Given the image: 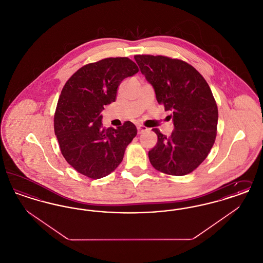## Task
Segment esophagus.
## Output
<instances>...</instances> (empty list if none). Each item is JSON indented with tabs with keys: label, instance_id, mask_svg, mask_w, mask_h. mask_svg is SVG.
Returning <instances> with one entry per match:
<instances>
[{
	"label": "esophagus",
	"instance_id": "34e87169",
	"mask_svg": "<svg viewBox=\"0 0 263 263\" xmlns=\"http://www.w3.org/2000/svg\"><path fill=\"white\" fill-rule=\"evenodd\" d=\"M137 130L138 134H141L142 132H144V131H147V130H148V128H147L146 126L138 125Z\"/></svg>",
	"mask_w": 263,
	"mask_h": 263
}]
</instances>
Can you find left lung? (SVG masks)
Returning a JSON list of instances; mask_svg holds the SVG:
<instances>
[{
    "instance_id": "obj_1",
    "label": "left lung",
    "mask_w": 263,
    "mask_h": 263,
    "mask_svg": "<svg viewBox=\"0 0 263 263\" xmlns=\"http://www.w3.org/2000/svg\"><path fill=\"white\" fill-rule=\"evenodd\" d=\"M142 74L155 88L164 110H171L175 130L159 129L157 145L149 151L152 165L165 175H185L207 158L217 135L218 107L211 88L190 64L162 55H135Z\"/></svg>"
}]
</instances>
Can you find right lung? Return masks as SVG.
I'll return each instance as SVG.
<instances>
[{"label":"right lung","instance_id":"add662e5","mask_svg":"<svg viewBox=\"0 0 263 263\" xmlns=\"http://www.w3.org/2000/svg\"><path fill=\"white\" fill-rule=\"evenodd\" d=\"M138 72L131 59L110 57L83 66L63 87L54 131L63 157L81 175L99 179L111 174L137 135L130 121L117 129H102L100 112L115 101L120 83Z\"/></svg>","mask_w":263,"mask_h":263}]
</instances>
